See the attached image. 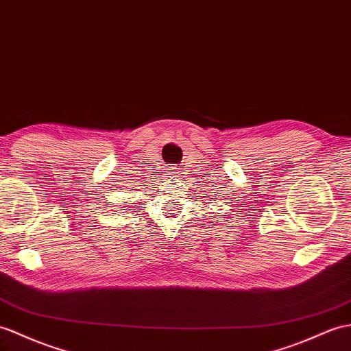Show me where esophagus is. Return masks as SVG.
Instances as JSON below:
<instances>
[{
	"instance_id": "34e87169",
	"label": "esophagus",
	"mask_w": 351,
	"mask_h": 351,
	"mask_svg": "<svg viewBox=\"0 0 351 351\" xmlns=\"http://www.w3.org/2000/svg\"><path fill=\"white\" fill-rule=\"evenodd\" d=\"M169 173H170V175L175 173V170H173V169H170V170H169Z\"/></svg>"
}]
</instances>
